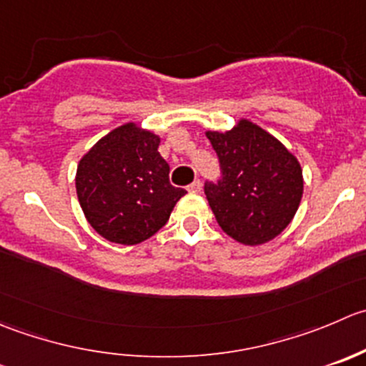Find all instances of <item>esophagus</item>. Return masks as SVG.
Segmentation results:
<instances>
[{
  "mask_svg": "<svg viewBox=\"0 0 366 366\" xmlns=\"http://www.w3.org/2000/svg\"><path fill=\"white\" fill-rule=\"evenodd\" d=\"M187 191H189V193H200V191H202V180L200 179H194L193 182H191L189 186H187Z\"/></svg>",
  "mask_w": 366,
  "mask_h": 366,
  "instance_id": "obj_1",
  "label": "esophagus"
}]
</instances>
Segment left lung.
<instances>
[{
  "label": "left lung",
  "instance_id": "1",
  "mask_svg": "<svg viewBox=\"0 0 366 366\" xmlns=\"http://www.w3.org/2000/svg\"><path fill=\"white\" fill-rule=\"evenodd\" d=\"M219 179L205 180V197L223 232L243 244H262L295 216L304 191L302 169L281 141L254 123L207 132Z\"/></svg>",
  "mask_w": 366,
  "mask_h": 366
}]
</instances>
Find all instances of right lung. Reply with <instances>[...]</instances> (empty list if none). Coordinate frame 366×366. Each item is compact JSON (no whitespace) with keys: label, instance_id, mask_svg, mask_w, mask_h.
<instances>
[{"label":"right lung","instance_id":"obj_1","mask_svg":"<svg viewBox=\"0 0 366 366\" xmlns=\"http://www.w3.org/2000/svg\"><path fill=\"white\" fill-rule=\"evenodd\" d=\"M159 139L134 123L102 137L81 157L76 194L85 218L105 239L137 244L166 225L186 189L169 184Z\"/></svg>","mask_w":366,"mask_h":366}]
</instances>
